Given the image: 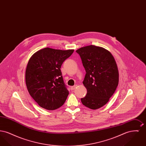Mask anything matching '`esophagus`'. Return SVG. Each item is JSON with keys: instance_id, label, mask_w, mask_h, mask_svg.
I'll return each instance as SVG.
<instances>
[{"instance_id": "obj_1", "label": "esophagus", "mask_w": 146, "mask_h": 146, "mask_svg": "<svg viewBox=\"0 0 146 146\" xmlns=\"http://www.w3.org/2000/svg\"><path fill=\"white\" fill-rule=\"evenodd\" d=\"M77 86H77L76 85H74V86H73L70 87V90H74V89H76Z\"/></svg>"}]
</instances>
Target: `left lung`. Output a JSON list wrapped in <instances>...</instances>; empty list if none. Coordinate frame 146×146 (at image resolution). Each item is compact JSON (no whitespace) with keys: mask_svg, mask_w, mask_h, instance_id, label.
Segmentation results:
<instances>
[{"mask_svg":"<svg viewBox=\"0 0 146 146\" xmlns=\"http://www.w3.org/2000/svg\"><path fill=\"white\" fill-rule=\"evenodd\" d=\"M76 52L86 71L83 83L87 94L81 101L91 110H97L108 102L118 86L117 63L111 53L102 47L91 45Z\"/></svg>","mask_w":146,"mask_h":146,"instance_id":"1","label":"left lung"}]
</instances>
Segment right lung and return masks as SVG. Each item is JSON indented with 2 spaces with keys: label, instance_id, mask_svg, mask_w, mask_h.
Returning <instances> with one entry per match:
<instances>
[{
  "label": "right lung",
  "instance_id": "obj_1",
  "mask_svg": "<svg viewBox=\"0 0 146 146\" xmlns=\"http://www.w3.org/2000/svg\"><path fill=\"white\" fill-rule=\"evenodd\" d=\"M73 51L45 48L30 58L26 70V84L31 97L42 108L55 110L65 102L69 91L60 69Z\"/></svg>",
  "mask_w": 146,
  "mask_h": 146
}]
</instances>
